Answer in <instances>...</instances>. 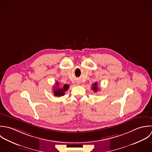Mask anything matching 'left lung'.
<instances>
[{
	"mask_svg": "<svg viewBox=\"0 0 152 152\" xmlns=\"http://www.w3.org/2000/svg\"><path fill=\"white\" fill-rule=\"evenodd\" d=\"M91 89L93 90V91L96 92L98 90V88H97V82H95L94 84L92 85V88Z\"/></svg>",
	"mask_w": 152,
	"mask_h": 152,
	"instance_id": "left-lung-1",
	"label": "left lung"
}]
</instances>
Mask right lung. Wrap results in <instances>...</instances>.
Segmentation results:
<instances>
[{
    "instance_id": "1",
    "label": "right lung",
    "mask_w": 152,
    "mask_h": 152,
    "mask_svg": "<svg viewBox=\"0 0 152 152\" xmlns=\"http://www.w3.org/2000/svg\"><path fill=\"white\" fill-rule=\"evenodd\" d=\"M69 86L67 85H64L63 87H59V83L56 82L55 86L53 87V92L56 97H61L64 95V92L67 91Z\"/></svg>"
}]
</instances>
